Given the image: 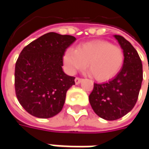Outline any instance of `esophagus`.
Wrapping results in <instances>:
<instances>
[{"label":"esophagus","mask_w":149,"mask_h":149,"mask_svg":"<svg viewBox=\"0 0 149 149\" xmlns=\"http://www.w3.org/2000/svg\"><path fill=\"white\" fill-rule=\"evenodd\" d=\"M82 81V79L81 78H79V77H76L75 78V79H74V82L76 84H80V82Z\"/></svg>","instance_id":"obj_1"}]
</instances>
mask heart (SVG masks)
Returning <instances> with one entry per match:
<instances>
[{
	"mask_svg": "<svg viewBox=\"0 0 149 149\" xmlns=\"http://www.w3.org/2000/svg\"><path fill=\"white\" fill-rule=\"evenodd\" d=\"M124 60L123 49L109 41L97 40L81 44L77 49H68L64 55L66 70L70 74L87 69L92 77L105 81L114 77L121 70Z\"/></svg>",
	"mask_w": 149,
	"mask_h": 149,
	"instance_id": "b5f03b06",
	"label": "heart"
}]
</instances>
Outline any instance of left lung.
Masks as SVG:
<instances>
[{
  "mask_svg": "<svg viewBox=\"0 0 149 149\" xmlns=\"http://www.w3.org/2000/svg\"><path fill=\"white\" fill-rule=\"evenodd\" d=\"M114 37L124 53L123 67L109 82L95 83L89 96L93 110L106 120L118 119L133 109L143 81V65L137 50L123 36Z\"/></svg>",
  "mask_w": 149,
  "mask_h": 149,
  "instance_id": "obj_1",
  "label": "left lung"
}]
</instances>
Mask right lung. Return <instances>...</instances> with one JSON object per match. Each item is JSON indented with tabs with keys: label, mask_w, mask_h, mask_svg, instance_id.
<instances>
[{
	"label": "right lung",
	"mask_w": 149,
	"mask_h": 149,
	"mask_svg": "<svg viewBox=\"0 0 149 149\" xmlns=\"http://www.w3.org/2000/svg\"><path fill=\"white\" fill-rule=\"evenodd\" d=\"M75 37L49 32L26 45L15 63L17 100L33 116L48 118L63 109L67 90L75 84L63 71V55Z\"/></svg>",
	"instance_id": "1"
}]
</instances>
